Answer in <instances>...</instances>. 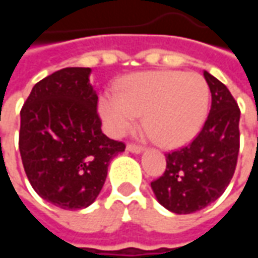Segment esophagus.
<instances>
[{
    "instance_id": "obj_1",
    "label": "esophagus",
    "mask_w": 258,
    "mask_h": 258,
    "mask_svg": "<svg viewBox=\"0 0 258 258\" xmlns=\"http://www.w3.org/2000/svg\"><path fill=\"white\" fill-rule=\"evenodd\" d=\"M127 151L138 155V153H142V152H144V148H142V146L134 145V144H128V145H127Z\"/></svg>"
}]
</instances>
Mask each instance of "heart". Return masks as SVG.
Wrapping results in <instances>:
<instances>
[{
  "label": "heart",
  "mask_w": 258,
  "mask_h": 258,
  "mask_svg": "<svg viewBox=\"0 0 258 258\" xmlns=\"http://www.w3.org/2000/svg\"><path fill=\"white\" fill-rule=\"evenodd\" d=\"M209 103L210 90L200 74L155 70L124 77L116 94L99 98L98 112L113 137L127 133L142 113V123L157 144L178 148L199 133Z\"/></svg>",
  "instance_id": "1"
}]
</instances>
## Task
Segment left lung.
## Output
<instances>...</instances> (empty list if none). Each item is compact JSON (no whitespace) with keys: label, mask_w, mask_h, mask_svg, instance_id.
Masks as SVG:
<instances>
[{"label":"left lung","mask_w":258,"mask_h":258,"mask_svg":"<svg viewBox=\"0 0 258 258\" xmlns=\"http://www.w3.org/2000/svg\"><path fill=\"white\" fill-rule=\"evenodd\" d=\"M211 109L192 144L166 155V171L151 186L157 202L175 214H190L217 200L231 182L239 153L238 103L225 85L203 72Z\"/></svg>","instance_id":"1"}]
</instances>
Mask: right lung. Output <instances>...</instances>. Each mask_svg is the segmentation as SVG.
<instances>
[{
  "label": "right lung",
  "mask_w": 258,
  "mask_h": 258,
  "mask_svg": "<svg viewBox=\"0 0 258 258\" xmlns=\"http://www.w3.org/2000/svg\"><path fill=\"white\" fill-rule=\"evenodd\" d=\"M90 74V68L55 72L33 87L20 110L26 175L42 199L63 210L92 205L110 160L125 149L102 133Z\"/></svg>",
  "instance_id": "1"
}]
</instances>
